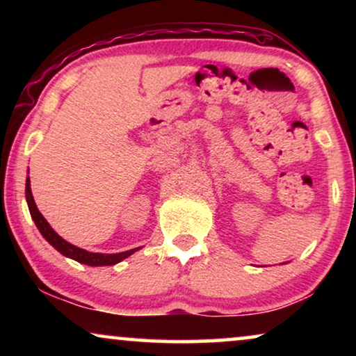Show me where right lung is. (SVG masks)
Masks as SVG:
<instances>
[{
  "mask_svg": "<svg viewBox=\"0 0 356 356\" xmlns=\"http://www.w3.org/2000/svg\"><path fill=\"white\" fill-rule=\"evenodd\" d=\"M26 199H27L29 211H31V216L33 218V222H35L38 232L42 233V236L45 238V240L50 243V245L55 248L56 251H60L63 256L71 257V259L81 262V264L94 266V267H97V266H113V264H118V262L126 259V257L131 256L133 252L139 250V248H134V250H129V251H124V252H116V254H104V252H90V251L82 250V248H77L74 245H71V243L63 240V238L58 235V233L50 227V223L45 220V217H43L42 213L38 212V209L35 206V201H33V196H32L31 179H29V177H27V181H26Z\"/></svg>",
  "mask_w": 356,
  "mask_h": 356,
  "instance_id": "add662e5",
  "label": "right lung"
}]
</instances>
